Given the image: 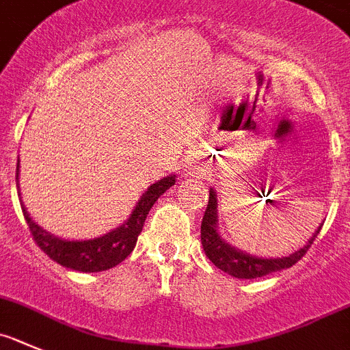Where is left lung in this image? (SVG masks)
Here are the masks:
<instances>
[{
	"mask_svg": "<svg viewBox=\"0 0 350 350\" xmlns=\"http://www.w3.org/2000/svg\"><path fill=\"white\" fill-rule=\"evenodd\" d=\"M218 216H216V193L213 190L209 191V202H207L206 213H204L202 225H200V241H202L204 251H206L207 258L213 261L214 265L219 270L226 272L228 275H234L237 279H256V277L269 275L272 272H279L282 269H289L295 263L305 256L310 245L316 241L317 234L321 232V226L317 228L312 239L304 245L300 251L289 254V256L282 258H256L251 256L247 253L235 250L230 244H226L221 237H219L218 230Z\"/></svg>",
	"mask_w": 350,
	"mask_h": 350,
	"instance_id": "1",
	"label": "left lung"
}]
</instances>
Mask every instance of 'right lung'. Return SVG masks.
Masks as SVG:
<instances>
[{
    "label": "right lung",
    "instance_id": "right-lung-1",
    "mask_svg": "<svg viewBox=\"0 0 350 350\" xmlns=\"http://www.w3.org/2000/svg\"><path fill=\"white\" fill-rule=\"evenodd\" d=\"M15 179H18V165ZM174 181L176 176H167V178L157 181L144 191L127 223H124L116 230H111L109 234L103 235V237L90 239V241H62V239L49 234L42 226H38L29 218L24 206H22V213H24V218L29 226L33 241L50 260L57 261L59 265L66 267V269L78 270V272H103V270L113 269L115 265L122 263L132 253L148 213L157 202V198L167 188H171Z\"/></svg>",
    "mask_w": 350,
    "mask_h": 350
}]
</instances>
